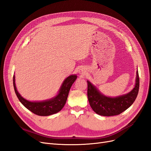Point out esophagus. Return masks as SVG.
Masks as SVG:
<instances>
[{"mask_svg":"<svg viewBox=\"0 0 151 151\" xmlns=\"http://www.w3.org/2000/svg\"><path fill=\"white\" fill-rule=\"evenodd\" d=\"M86 71L84 69H83V68H82V69H80V70H79V74H81V75L85 74H86Z\"/></svg>","mask_w":151,"mask_h":151,"instance_id":"esophagus-1","label":"esophagus"}]
</instances>
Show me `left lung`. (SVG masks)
<instances>
[{
	"label": "left lung",
	"mask_w": 151,
	"mask_h": 151,
	"mask_svg": "<svg viewBox=\"0 0 151 151\" xmlns=\"http://www.w3.org/2000/svg\"><path fill=\"white\" fill-rule=\"evenodd\" d=\"M88 82V98L91 107L97 114L104 116L118 115L129 108L137 96L139 89V76L137 71L135 85L130 92L115 98L102 94L89 81Z\"/></svg>",
	"instance_id": "obj_1"
}]
</instances>
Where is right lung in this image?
Masks as SVG:
<instances>
[{
    "label": "right lung",
    "instance_id": "obj_1",
    "mask_svg": "<svg viewBox=\"0 0 151 151\" xmlns=\"http://www.w3.org/2000/svg\"><path fill=\"white\" fill-rule=\"evenodd\" d=\"M77 79L76 75H71L63 81L58 94L54 98L43 101H29L22 98L17 91L15 76L13 77V85L16 94L19 101L29 111L39 116H49L60 111L67 101L72 85Z\"/></svg>",
    "mask_w": 151,
    "mask_h": 151
}]
</instances>
